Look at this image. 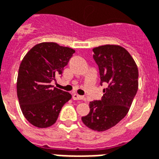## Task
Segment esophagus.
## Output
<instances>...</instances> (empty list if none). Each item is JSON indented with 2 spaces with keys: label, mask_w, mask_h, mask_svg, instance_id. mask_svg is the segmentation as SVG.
Listing matches in <instances>:
<instances>
[{
  "label": "esophagus",
  "mask_w": 159,
  "mask_h": 159,
  "mask_svg": "<svg viewBox=\"0 0 159 159\" xmlns=\"http://www.w3.org/2000/svg\"><path fill=\"white\" fill-rule=\"evenodd\" d=\"M72 98H73L74 100H81V99H83V96H80L77 93H74L72 95Z\"/></svg>",
  "instance_id": "1"
}]
</instances>
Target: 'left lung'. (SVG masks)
<instances>
[{"label": "left lung", "instance_id": "1", "mask_svg": "<svg viewBox=\"0 0 159 159\" xmlns=\"http://www.w3.org/2000/svg\"><path fill=\"white\" fill-rule=\"evenodd\" d=\"M93 51L100 84L106 83L107 88L101 100L90 102V111L82 120L91 130L104 131L127 115L138 89V68L130 53L120 45H102Z\"/></svg>", "mask_w": 159, "mask_h": 159}]
</instances>
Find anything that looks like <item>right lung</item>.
I'll list each match as a JSON object with an SVG mask.
<instances>
[{
	"instance_id": "1",
	"label": "right lung",
	"mask_w": 159,
	"mask_h": 159,
	"mask_svg": "<svg viewBox=\"0 0 159 159\" xmlns=\"http://www.w3.org/2000/svg\"><path fill=\"white\" fill-rule=\"evenodd\" d=\"M75 53L69 47L54 42L38 43L26 54L21 62L17 81L20 108L28 121L39 128L51 126L71 95L53 88L50 83Z\"/></svg>"
}]
</instances>
